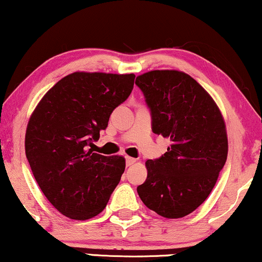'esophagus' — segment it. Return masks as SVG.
Returning a JSON list of instances; mask_svg holds the SVG:
<instances>
[{
	"mask_svg": "<svg viewBox=\"0 0 262 262\" xmlns=\"http://www.w3.org/2000/svg\"><path fill=\"white\" fill-rule=\"evenodd\" d=\"M135 162H137V160H135V158H132V157H125V164L128 165H133Z\"/></svg>",
	"mask_w": 262,
	"mask_h": 262,
	"instance_id": "esophagus-1",
	"label": "esophagus"
}]
</instances>
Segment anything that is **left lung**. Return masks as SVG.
Instances as JSON below:
<instances>
[{"label":"left lung","mask_w":262,"mask_h":262,"mask_svg":"<svg viewBox=\"0 0 262 262\" xmlns=\"http://www.w3.org/2000/svg\"><path fill=\"white\" fill-rule=\"evenodd\" d=\"M152 132L170 139L167 152L146 161L138 193L148 209L168 219L186 216L209 196L227 158L225 122L213 99L191 76L155 70L138 76Z\"/></svg>","instance_id":"8db88e82"}]
</instances>
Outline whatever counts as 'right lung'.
Returning a JSON list of instances; mask_svg holds the SVG:
<instances>
[{"mask_svg":"<svg viewBox=\"0 0 262 262\" xmlns=\"http://www.w3.org/2000/svg\"><path fill=\"white\" fill-rule=\"evenodd\" d=\"M135 75L74 72L46 93L30 118L25 154L39 188L55 209L75 220L106 207L125 168L121 156L89 146L127 100Z\"/></svg>","mask_w":262,"mask_h":262,"instance_id":"1","label":"right lung"}]
</instances>
